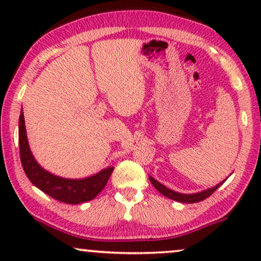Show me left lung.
Masks as SVG:
<instances>
[{"mask_svg": "<svg viewBox=\"0 0 261 261\" xmlns=\"http://www.w3.org/2000/svg\"><path fill=\"white\" fill-rule=\"evenodd\" d=\"M227 179V178H226ZM224 179V180H226ZM149 180H151V183L153 184V187H154L156 190H158L160 194L166 196L167 198H171L173 199V201H177V202H180V203H196V202H201L203 199L208 198L210 195L213 194V192H215L217 189H219L221 185L224 183V180L222 183L217 184L216 187H213L210 189H206L204 191H201V192H196V194H179V192H176L173 190H171V189L164 187L162 183H159L158 180H155L154 178L149 176Z\"/></svg>", "mask_w": 261, "mask_h": 261, "instance_id": "left-lung-1", "label": "left lung"}]
</instances>
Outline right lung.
I'll list each match as a JSON object with an SVG mask.
<instances>
[{"label":"right lung","instance_id":"right-lung-1","mask_svg":"<svg viewBox=\"0 0 261 261\" xmlns=\"http://www.w3.org/2000/svg\"><path fill=\"white\" fill-rule=\"evenodd\" d=\"M19 146L21 164L28 179L52 198L67 204H78L94 199L108 183L114 171V167L110 166L83 179H66L44 170L34 159L30 149L22 110L19 119Z\"/></svg>","mask_w":261,"mask_h":261}]
</instances>
